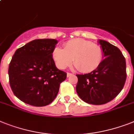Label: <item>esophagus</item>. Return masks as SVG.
Returning <instances> with one entry per match:
<instances>
[{"label": "esophagus", "mask_w": 134, "mask_h": 134, "mask_svg": "<svg viewBox=\"0 0 134 134\" xmlns=\"http://www.w3.org/2000/svg\"><path fill=\"white\" fill-rule=\"evenodd\" d=\"M72 73H70V72H67V77H70V76H72Z\"/></svg>", "instance_id": "1"}]
</instances>
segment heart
<instances>
[{
  "label": "heart",
  "instance_id": "obj_1",
  "mask_svg": "<svg viewBox=\"0 0 134 134\" xmlns=\"http://www.w3.org/2000/svg\"><path fill=\"white\" fill-rule=\"evenodd\" d=\"M52 57L59 69H65L73 62L75 68L87 73L99 68L103 58V52L99 45L77 38L65 43L64 49L59 47L54 48Z\"/></svg>",
  "mask_w": 134,
  "mask_h": 134
}]
</instances>
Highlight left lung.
I'll use <instances>...</instances> for the list:
<instances>
[{"mask_svg":"<svg viewBox=\"0 0 134 134\" xmlns=\"http://www.w3.org/2000/svg\"><path fill=\"white\" fill-rule=\"evenodd\" d=\"M103 52L99 68L84 75H76V91L81 99L92 105H103L113 100L124 87L125 59L116 46L103 40H98Z\"/></svg>","mask_w":134,"mask_h":134,"instance_id":"1","label":"left lung"}]
</instances>
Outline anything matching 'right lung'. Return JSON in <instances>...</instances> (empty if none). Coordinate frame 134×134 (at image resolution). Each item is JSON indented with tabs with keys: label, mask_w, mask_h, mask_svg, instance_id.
I'll return each mask as SVG.
<instances>
[{
	"label": "right lung",
	"mask_w": 134,
	"mask_h": 134,
	"mask_svg": "<svg viewBox=\"0 0 134 134\" xmlns=\"http://www.w3.org/2000/svg\"><path fill=\"white\" fill-rule=\"evenodd\" d=\"M58 41L37 39L15 51L9 66V84L26 104L42 107L53 101L67 74L56 67L52 53Z\"/></svg>",
	"instance_id": "right-lung-1"
}]
</instances>
